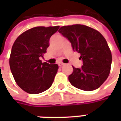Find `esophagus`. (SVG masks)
<instances>
[{
	"label": "esophagus",
	"mask_w": 121,
	"mask_h": 121,
	"mask_svg": "<svg viewBox=\"0 0 121 121\" xmlns=\"http://www.w3.org/2000/svg\"><path fill=\"white\" fill-rule=\"evenodd\" d=\"M58 65L60 66V67H61V66L64 65V63H61V62H60V63H58Z\"/></svg>",
	"instance_id": "obj_1"
}]
</instances>
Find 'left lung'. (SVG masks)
Listing matches in <instances>:
<instances>
[{"instance_id": "8db88e82", "label": "left lung", "mask_w": 121, "mask_h": 121, "mask_svg": "<svg viewBox=\"0 0 121 121\" xmlns=\"http://www.w3.org/2000/svg\"><path fill=\"white\" fill-rule=\"evenodd\" d=\"M58 32L71 42L74 51L80 54L81 68H73L69 80L74 87L84 91L98 89L109 76L112 53L103 35L82 25L64 26Z\"/></svg>"}]
</instances>
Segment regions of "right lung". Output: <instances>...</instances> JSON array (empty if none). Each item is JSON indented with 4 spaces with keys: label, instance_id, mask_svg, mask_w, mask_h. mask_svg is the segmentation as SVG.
Masks as SVG:
<instances>
[{
    "label": "right lung",
    "instance_id": "add662e5",
    "mask_svg": "<svg viewBox=\"0 0 121 121\" xmlns=\"http://www.w3.org/2000/svg\"><path fill=\"white\" fill-rule=\"evenodd\" d=\"M60 26H37L23 32L13 45L9 67L17 85L26 93L38 94L50 87L57 73V64L40 60L48 47L50 37Z\"/></svg>",
    "mask_w": 121,
    "mask_h": 121
}]
</instances>
